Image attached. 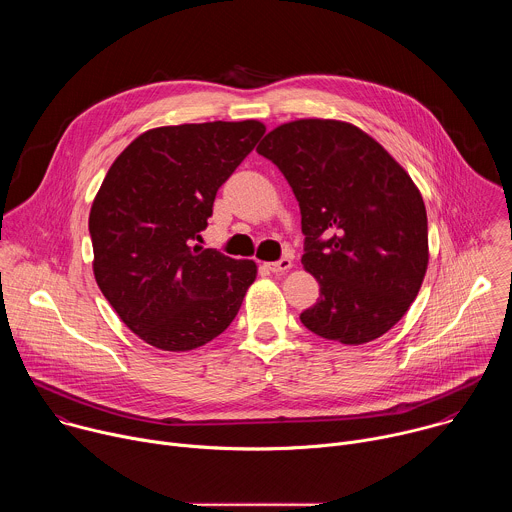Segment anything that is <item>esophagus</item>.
I'll use <instances>...</instances> for the list:
<instances>
[{"label": "esophagus", "instance_id": "1", "mask_svg": "<svg viewBox=\"0 0 512 512\" xmlns=\"http://www.w3.org/2000/svg\"><path fill=\"white\" fill-rule=\"evenodd\" d=\"M265 267H267L271 273H285V271L291 267V259H289V257H281L279 261L265 263Z\"/></svg>", "mask_w": 512, "mask_h": 512}]
</instances>
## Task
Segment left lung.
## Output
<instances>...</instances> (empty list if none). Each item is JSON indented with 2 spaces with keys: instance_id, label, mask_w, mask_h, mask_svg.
<instances>
[{
  "instance_id": "1",
  "label": "left lung",
  "mask_w": 512,
  "mask_h": 512,
  "mask_svg": "<svg viewBox=\"0 0 512 512\" xmlns=\"http://www.w3.org/2000/svg\"><path fill=\"white\" fill-rule=\"evenodd\" d=\"M257 152L294 190L302 263L320 283L302 324L342 344H364L391 330L425 277L427 214L409 174L362 129L334 119L275 127Z\"/></svg>"
}]
</instances>
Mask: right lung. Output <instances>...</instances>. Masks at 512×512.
I'll return each mask as SVG.
<instances>
[{
    "label": "right lung",
    "mask_w": 512,
    "mask_h": 512,
    "mask_svg": "<svg viewBox=\"0 0 512 512\" xmlns=\"http://www.w3.org/2000/svg\"><path fill=\"white\" fill-rule=\"evenodd\" d=\"M265 125L212 121L156 127L109 168L89 214L103 296L141 340L198 348L235 320L257 265L200 247L212 204Z\"/></svg>",
    "instance_id": "1"
}]
</instances>
